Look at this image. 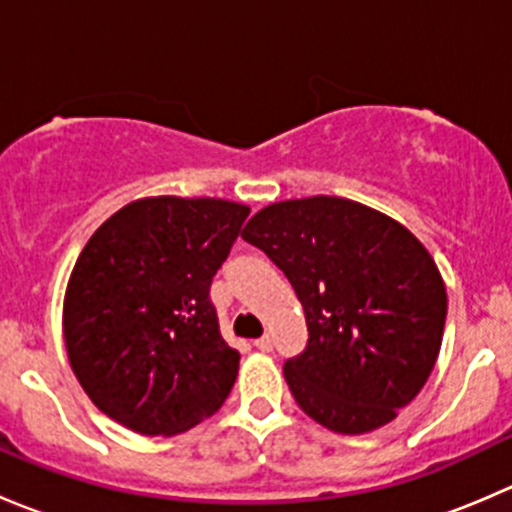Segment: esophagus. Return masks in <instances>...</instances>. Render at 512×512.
<instances>
[{
    "mask_svg": "<svg viewBox=\"0 0 512 512\" xmlns=\"http://www.w3.org/2000/svg\"><path fill=\"white\" fill-rule=\"evenodd\" d=\"M255 347L260 349V352H272V347H275V342H272V337L270 334H265V337H260L255 342Z\"/></svg>",
    "mask_w": 512,
    "mask_h": 512,
    "instance_id": "1",
    "label": "esophagus"
}]
</instances>
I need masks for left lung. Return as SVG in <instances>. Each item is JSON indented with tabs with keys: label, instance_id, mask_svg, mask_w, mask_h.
Masks as SVG:
<instances>
[{
	"label": "left lung",
	"instance_id": "left-lung-1",
	"mask_svg": "<svg viewBox=\"0 0 512 512\" xmlns=\"http://www.w3.org/2000/svg\"><path fill=\"white\" fill-rule=\"evenodd\" d=\"M289 280L307 347L285 361L299 409L337 433L384 426L436 364L448 299L426 247L396 220L347 198L287 200L242 232Z\"/></svg>",
	"mask_w": 512,
	"mask_h": 512
}]
</instances>
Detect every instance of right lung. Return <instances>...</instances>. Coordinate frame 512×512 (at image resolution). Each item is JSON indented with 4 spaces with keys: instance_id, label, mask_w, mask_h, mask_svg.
<instances>
[{
    "instance_id": "1",
    "label": "right lung",
    "mask_w": 512,
    "mask_h": 512,
    "mask_svg": "<svg viewBox=\"0 0 512 512\" xmlns=\"http://www.w3.org/2000/svg\"><path fill=\"white\" fill-rule=\"evenodd\" d=\"M247 215L215 198H143L86 242L64 339L76 379L113 421L173 436L225 404L240 352L220 337L210 285Z\"/></svg>"
}]
</instances>
